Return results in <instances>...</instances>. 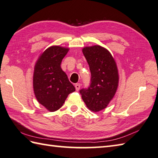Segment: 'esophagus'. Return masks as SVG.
<instances>
[{
    "instance_id": "esophagus-1",
    "label": "esophagus",
    "mask_w": 158,
    "mask_h": 158,
    "mask_svg": "<svg viewBox=\"0 0 158 158\" xmlns=\"http://www.w3.org/2000/svg\"><path fill=\"white\" fill-rule=\"evenodd\" d=\"M80 86H81V85H80V83H77V84L75 85V88H76V90L77 91H79V89H80Z\"/></svg>"
}]
</instances>
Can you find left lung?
I'll use <instances>...</instances> for the list:
<instances>
[{"mask_svg": "<svg viewBox=\"0 0 158 158\" xmlns=\"http://www.w3.org/2000/svg\"><path fill=\"white\" fill-rule=\"evenodd\" d=\"M83 54L91 71L90 84L80 90L88 108L95 112L105 109L114 98L118 85L116 63L110 52L102 47H85Z\"/></svg>", "mask_w": 158, "mask_h": 158, "instance_id": "8db88e82", "label": "left lung"}]
</instances>
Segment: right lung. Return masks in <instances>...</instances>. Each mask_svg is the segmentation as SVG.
Segmentation results:
<instances>
[{
    "label": "right lung",
    "mask_w": 158,
    "mask_h": 158,
    "mask_svg": "<svg viewBox=\"0 0 158 158\" xmlns=\"http://www.w3.org/2000/svg\"><path fill=\"white\" fill-rule=\"evenodd\" d=\"M69 49L59 46L51 47L43 52L35 64L33 78L35 96L50 111L60 109L68 95L76 90L60 67Z\"/></svg>",
    "instance_id": "1"
}]
</instances>
